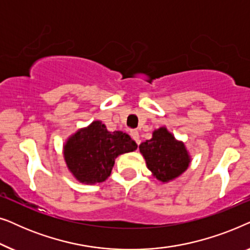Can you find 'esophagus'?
Here are the masks:
<instances>
[{"label":"esophagus","instance_id":"34e87169","mask_svg":"<svg viewBox=\"0 0 250 250\" xmlns=\"http://www.w3.org/2000/svg\"><path fill=\"white\" fill-rule=\"evenodd\" d=\"M129 134H131L132 139L135 140V142L138 143V145H140V134H139V132L136 131V129H131V131H129Z\"/></svg>","mask_w":250,"mask_h":250}]
</instances>
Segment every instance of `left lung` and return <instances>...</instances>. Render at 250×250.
I'll return each mask as SVG.
<instances>
[{"label": "left lung", "mask_w": 250, "mask_h": 250, "mask_svg": "<svg viewBox=\"0 0 250 250\" xmlns=\"http://www.w3.org/2000/svg\"><path fill=\"white\" fill-rule=\"evenodd\" d=\"M139 148L153 176L164 183L180 176L189 167L190 158L186 146L166 127L156 129L152 139L142 142Z\"/></svg>", "instance_id": "8db88e82"}]
</instances>
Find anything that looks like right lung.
<instances>
[{
	"label": "right lung",
	"instance_id": "1",
	"mask_svg": "<svg viewBox=\"0 0 250 250\" xmlns=\"http://www.w3.org/2000/svg\"><path fill=\"white\" fill-rule=\"evenodd\" d=\"M138 148L134 140L122 131L108 132L95 121L70 136L63 146L68 168L82 183L104 182L111 173L115 159Z\"/></svg>",
	"mask_w": 250,
	"mask_h": 250
}]
</instances>
